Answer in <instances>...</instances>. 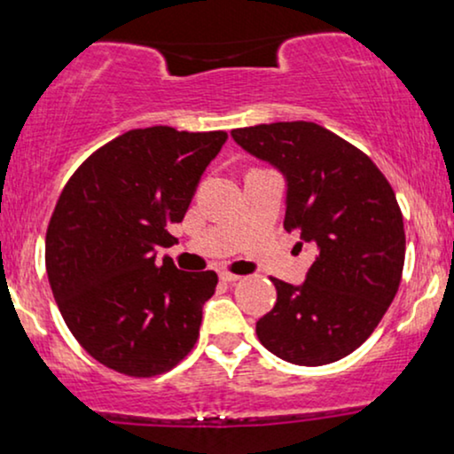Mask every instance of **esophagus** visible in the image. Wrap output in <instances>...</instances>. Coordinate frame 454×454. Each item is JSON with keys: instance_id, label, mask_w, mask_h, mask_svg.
<instances>
[{"instance_id": "esophagus-1", "label": "esophagus", "mask_w": 454, "mask_h": 454, "mask_svg": "<svg viewBox=\"0 0 454 454\" xmlns=\"http://www.w3.org/2000/svg\"><path fill=\"white\" fill-rule=\"evenodd\" d=\"M220 279H222V281H228V284H234V281L241 279V275L231 273V270H222V273H220Z\"/></svg>"}]
</instances>
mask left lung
Listing matches in <instances>:
<instances>
[{"mask_svg": "<svg viewBox=\"0 0 454 454\" xmlns=\"http://www.w3.org/2000/svg\"><path fill=\"white\" fill-rule=\"evenodd\" d=\"M232 138L286 175L284 228L320 249L301 288L270 278L278 303L256 322L258 340L294 364L340 361L399 290L405 231L393 187L367 153L314 121L237 128Z\"/></svg>", "mask_w": 454, "mask_h": 454, "instance_id": "left-lung-1", "label": "left lung"}]
</instances>
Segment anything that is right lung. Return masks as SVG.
<instances>
[{"label":"right lung","mask_w":454,"mask_h":454,"mask_svg":"<svg viewBox=\"0 0 454 454\" xmlns=\"http://www.w3.org/2000/svg\"><path fill=\"white\" fill-rule=\"evenodd\" d=\"M228 134L129 129L67 179L46 228L53 296L90 356L129 378L170 372L196 346L215 270L185 273L155 245L175 241L200 175Z\"/></svg>","instance_id":"add662e5"}]
</instances>
